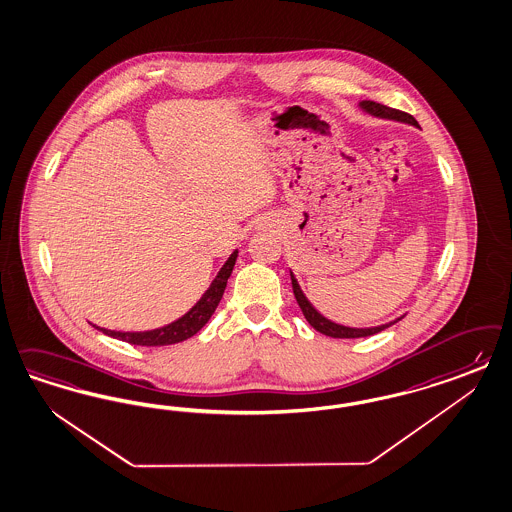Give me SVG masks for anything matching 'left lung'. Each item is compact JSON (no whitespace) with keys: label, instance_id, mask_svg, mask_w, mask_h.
<instances>
[{"label":"left lung","instance_id":"8db88e82","mask_svg":"<svg viewBox=\"0 0 512 512\" xmlns=\"http://www.w3.org/2000/svg\"><path fill=\"white\" fill-rule=\"evenodd\" d=\"M360 107H362L365 113H369V115L379 116V118H390V120L407 122V124L418 126V122L414 120L413 115L403 113V111H397V109H392V107H386V105H380L377 101L365 99V101H360ZM290 277H292V288H294V296H296L297 305H299L301 313L307 318V322L313 326L314 330L320 331V333H324V335H328V337H335V339H360V337H369V335H375V333H379V331L390 328L392 324H396L397 320H399V318H397V320L390 322V324H382V326H375V328H348V326L335 324V322H331L326 316H322V314L314 309L313 305H311V301L301 292V288H299V284H297L296 277H294L292 271H290Z\"/></svg>","mask_w":512,"mask_h":512}]
</instances>
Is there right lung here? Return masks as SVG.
Returning <instances> with one entry per match:
<instances>
[{
  "label": "right lung",
  "mask_w": 512,
  "mask_h": 512,
  "mask_svg": "<svg viewBox=\"0 0 512 512\" xmlns=\"http://www.w3.org/2000/svg\"><path fill=\"white\" fill-rule=\"evenodd\" d=\"M235 260H237V250H233V254L226 260V264L222 265L215 281L211 282V286L205 290V294L201 296L198 303L179 320L167 324L164 328L150 331H115L98 328V326H94V328H98L109 337H115L124 343L139 345V347H165V345H175V343L186 341L192 335H196L215 313L220 299L224 296V290H226V284H228L231 271H233Z\"/></svg>",
  "instance_id": "obj_1"
}]
</instances>
